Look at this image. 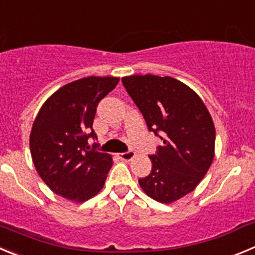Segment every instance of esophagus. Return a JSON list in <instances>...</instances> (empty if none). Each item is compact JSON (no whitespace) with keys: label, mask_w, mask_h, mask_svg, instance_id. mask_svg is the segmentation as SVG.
Masks as SVG:
<instances>
[{"label":"esophagus","mask_w":255,"mask_h":255,"mask_svg":"<svg viewBox=\"0 0 255 255\" xmlns=\"http://www.w3.org/2000/svg\"><path fill=\"white\" fill-rule=\"evenodd\" d=\"M134 156H135L134 151H127V152H123V153L120 154V157L122 158L123 161H130Z\"/></svg>","instance_id":"esophagus-1"}]
</instances>
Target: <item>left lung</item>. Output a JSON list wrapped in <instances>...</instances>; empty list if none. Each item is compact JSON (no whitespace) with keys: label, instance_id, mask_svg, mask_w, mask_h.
Returning a JSON list of instances; mask_svg holds the SVG:
<instances>
[{"label":"left lung","instance_id":"1","mask_svg":"<svg viewBox=\"0 0 255 255\" xmlns=\"http://www.w3.org/2000/svg\"><path fill=\"white\" fill-rule=\"evenodd\" d=\"M151 132L163 141L151 154L152 170L139 186L158 203L170 204L191 192L214 160L215 127L199 95L171 77L122 78Z\"/></svg>","mask_w":255,"mask_h":255}]
</instances>
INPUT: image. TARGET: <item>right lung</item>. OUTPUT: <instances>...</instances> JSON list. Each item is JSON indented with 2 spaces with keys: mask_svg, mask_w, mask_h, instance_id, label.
I'll use <instances>...</instances> for the list:
<instances>
[{
  "mask_svg": "<svg viewBox=\"0 0 255 255\" xmlns=\"http://www.w3.org/2000/svg\"><path fill=\"white\" fill-rule=\"evenodd\" d=\"M120 78L88 77L64 85L44 103L30 134L31 157L42 181L56 195L87 201L103 187L111 154L97 151L93 122L99 102Z\"/></svg>",
  "mask_w": 255,
  "mask_h": 255,
  "instance_id": "1",
  "label": "right lung"
}]
</instances>
